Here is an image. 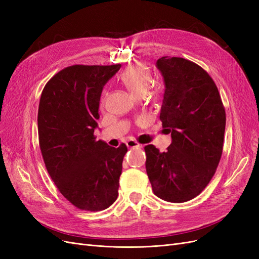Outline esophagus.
I'll use <instances>...</instances> for the list:
<instances>
[{"label": "esophagus", "mask_w": 259, "mask_h": 259, "mask_svg": "<svg viewBox=\"0 0 259 259\" xmlns=\"http://www.w3.org/2000/svg\"><path fill=\"white\" fill-rule=\"evenodd\" d=\"M126 146L128 148H143V145L138 144L135 140H128V142H126Z\"/></svg>", "instance_id": "1"}]
</instances>
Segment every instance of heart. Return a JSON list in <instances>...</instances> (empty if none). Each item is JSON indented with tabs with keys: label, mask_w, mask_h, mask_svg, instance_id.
Segmentation results:
<instances>
[{
	"label": "heart",
	"mask_w": 259,
	"mask_h": 259,
	"mask_svg": "<svg viewBox=\"0 0 259 259\" xmlns=\"http://www.w3.org/2000/svg\"><path fill=\"white\" fill-rule=\"evenodd\" d=\"M121 82L132 95L139 98L147 93L151 83V73L145 66H131L121 74Z\"/></svg>",
	"instance_id": "1"
}]
</instances>
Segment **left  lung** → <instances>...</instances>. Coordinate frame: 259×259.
Segmentation results:
<instances>
[{"mask_svg": "<svg viewBox=\"0 0 259 259\" xmlns=\"http://www.w3.org/2000/svg\"><path fill=\"white\" fill-rule=\"evenodd\" d=\"M156 68L164 91L160 120L170 134L165 152L145 147L146 170L160 199L187 202L199 195L221 161L226 112L213 79L204 69L180 57H162Z\"/></svg>", "mask_w": 259, "mask_h": 259, "instance_id": "1", "label": "left lung"}]
</instances>
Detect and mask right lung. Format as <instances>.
Instances as JSON below:
<instances>
[{
    "label": "right lung",
    "mask_w": 259,
    "mask_h": 259,
    "mask_svg": "<svg viewBox=\"0 0 259 259\" xmlns=\"http://www.w3.org/2000/svg\"><path fill=\"white\" fill-rule=\"evenodd\" d=\"M121 65H74L46 83L37 112L43 160L58 190L84 210L108 208L117 198L127 147L96 140L99 101L106 83Z\"/></svg>",
    "instance_id": "right-lung-1"
}]
</instances>
